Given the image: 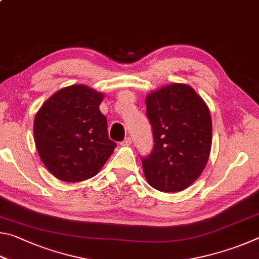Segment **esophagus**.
I'll list each match as a JSON object with an SVG mask.
<instances>
[{"label": "esophagus", "mask_w": 259, "mask_h": 259, "mask_svg": "<svg viewBox=\"0 0 259 259\" xmlns=\"http://www.w3.org/2000/svg\"><path fill=\"white\" fill-rule=\"evenodd\" d=\"M131 143H133V139H131L130 137H126L123 142L121 143V145L122 146H129V145H131Z\"/></svg>", "instance_id": "1"}]
</instances>
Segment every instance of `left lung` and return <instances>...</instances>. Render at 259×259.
Segmentation results:
<instances>
[{"mask_svg": "<svg viewBox=\"0 0 259 259\" xmlns=\"http://www.w3.org/2000/svg\"><path fill=\"white\" fill-rule=\"evenodd\" d=\"M145 103L154 146L142 157L144 175L157 191L181 192L200 177L208 162L212 140L209 108L183 83L152 91Z\"/></svg>", "mask_w": 259, "mask_h": 259, "instance_id": "8db88e82", "label": "left lung"}]
</instances>
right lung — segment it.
<instances>
[{"label": "right lung", "mask_w": 259, "mask_h": 259, "mask_svg": "<svg viewBox=\"0 0 259 259\" xmlns=\"http://www.w3.org/2000/svg\"><path fill=\"white\" fill-rule=\"evenodd\" d=\"M104 94L74 84L46 100L35 115L34 140L47 169L63 182L96 176L116 143L108 138L107 119L99 111Z\"/></svg>", "instance_id": "1"}]
</instances>
